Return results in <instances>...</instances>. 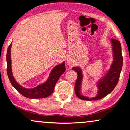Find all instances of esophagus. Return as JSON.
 <instances>
[{"instance_id":"1","label":"esophagus","mask_w":130,"mask_h":130,"mask_svg":"<svg viewBox=\"0 0 130 130\" xmlns=\"http://www.w3.org/2000/svg\"><path fill=\"white\" fill-rule=\"evenodd\" d=\"M67 63L68 64V65H70V64L72 63V60H71V59H68V60H67Z\"/></svg>"}]
</instances>
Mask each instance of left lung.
<instances>
[{
  "label": "left lung",
  "mask_w": 130,
  "mask_h": 130,
  "mask_svg": "<svg viewBox=\"0 0 130 130\" xmlns=\"http://www.w3.org/2000/svg\"><path fill=\"white\" fill-rule=\"evenodd\" d=\"M111 43L114 57L113 62L105 76L98 82L97 86L99 88V91L96 97L89 98L80 94V91L81 90L83 77L82 70L79 67H74L72 68V70L76 71L77 73V78L75 84L74 91L76 96L79 99L85 101H96L101 99L110 94L116 86L122 68L123 57L122 55L121 45L120 42L116 39H111Z\"/></svg>",
  "instance_id": "obj_1"
}]
</instances>
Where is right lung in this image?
I'll return each instance as SVG.
<instances>
[{
    "label": "right lung",
    "mask_w": 130,
    "mask_h": 130,
    "mask_svg": "<svg viewBox=\"0 0 130 130\" xmlns=\"http://www.w3.org/2000/svg\"><path fill=\"white\" fill-rule=\"evenodd\" d=\"M12 43H11L8 46L7 54V74L11 84L14 87V88L18 91L29 99H40V98H45L49 96L53 93L54 91V87L56 82L59 80V77L65 71V62L59 64L54 67L50 73L49 77L45 83L38 85L35 88L28 89L23 88L20 85L12 76L11 71V48Z\"/></svg>",
    "instance_id": "right-lung-1"
}]
</instances>
